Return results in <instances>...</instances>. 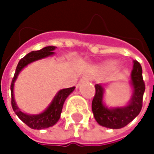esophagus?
<instances>
[{
  "instance_id": "1",
  "label": "esophagus",
  "mask_w": 154,
  "mask_h": 154,
  "mask_svg": "<svg viewBox=\"0 0 154 154\" xmlns=\"http://www.w3.org/2000/svg\"><path fill=\"white\" fill-rule=\"evenodd\" d=\"M90 81H91V78L88 76H84L80 79V83H86V82H90Z\"/></svg>"
}]
</instances>
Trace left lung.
Listing matches in <instances>:
<instances>
[{
	"label": "left lung",
	"instance_id": "obj_1",
	"mask_svg": "<svg viewBox=\"0 0 154 154\" xmlns=\"http://www.w3.org/2000/svg\"><path fill=\"white\" fill-rule=\"evenodd\" d=\"M133 69L130 75L132 96L128 103L122 107H107L103 103L104 88L101 84H96L95 95L92 102V110L97 123L103 127L119 129L130 123L141 111L143 95L145 90L142 76V67L138 61H133Z\"/></svg>",
	"mask_w": 154,
	"mask_h": 154
}]
</instances>
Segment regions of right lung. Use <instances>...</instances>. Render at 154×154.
Here are the masks:
<instances>
[{"instance_id":"add662e5","label":"right lung","mask_w":154,"mask_h":154,"mask_svg":"<svg viewBox=\"0 0 154 154\" xmlns=\"http://www.w3.org/2000/svg\"><path fill=\"white\" fill-rule=\"evenodd\" d=\"M56 48L57 47L55 46H46L39 51H34L27 53L24 58H22L19 60V62L17 66V69H16L14 77H13L11 85L12 109L16 113V115L26 125H27L29 128H31L33 129L47 128L52 127L53 125H55L58 122V120L60 118V114H61L64 102L67 99V97L75 90V86L60 90L56 94L53 100L51 101V103L46 108L45 110H44L43 112H41L39 114L32 115V114H27V113L21 111V109L17 107V105L16 103L15 98H14V84L17 78L18 74L25 67H26L28 64H30L34 61L52 56L55 53L53 51L56 50Z\"/></svg>"}]
</instances>
